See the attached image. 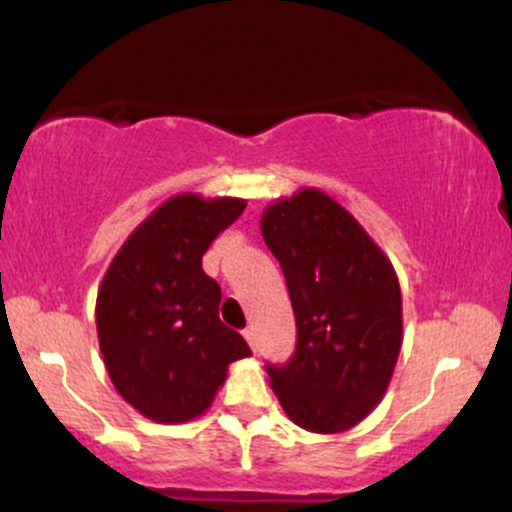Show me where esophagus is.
<instances>
[{"label": "esophagus", "mask_w": 512, "mask_h": 512, "mask_svg": "<svg viewBox=\"0 0 512 512\" xmlns=\"http://www.w3.org/2000/svg\"><path fill=\"white\" fill-rule=\"evenodd\" d=\"M243 337L248 339V344L252 346V349H257V342H255V339H257V334H255V330H252V327H248V330L243 332Z\"/></svg>", "instance_id": "esophagus-1"}]
</instances>
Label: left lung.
<instances>
[{"label":"left lung","mask_w":512,"mask_h":512,"mask_svg":"<svg viewBox=\"0 0 512 512\" xmlns=\"http://www.w3.org/2000/svg\"><path fill=\"white\" fill-rule=\"evenodd\" d=\"M260 231L284 269L298 344L269 385L296 426L344 433L383 402L402 349V291L390 257L317 187L279 197Z\"/></svg>","instance_id":"obj_1"}]
</instances>
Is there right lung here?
<instances>
[{"label": "right lung", "instance_id": "1", "mask_svg": "<svg viewBox=\"0 0 512 512\" xmlns=\"http://www.w3.org/2000/svg\"><path fill=\"white\" fill-rule=\"evenodd\" d=\"M245 207L240 197L173 195L129 233L98 286L105 370L117 395L156 424L202 416L228 366L252 356L219 320L221 289L202 269L211 240Z\"/></svg>", "mask_w": 512, "mask_h": 512}]
</instances>
